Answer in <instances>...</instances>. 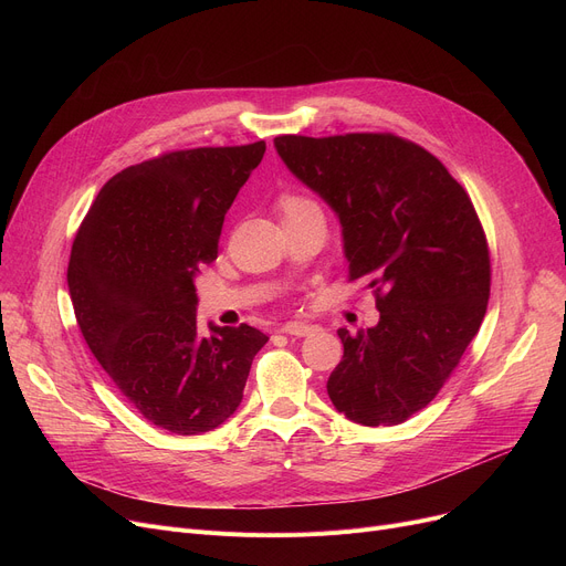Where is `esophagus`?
<instances>
[{
	"label": "esophagus",
	"mask_w": 566,
	"mask_h": 566,
	"mask_svg": "<svg viewBox=\"0 0 566 566\" xmlns=\"http://www.w3.org/2000/svg\"><path fill=\"white\" fill-rule=\"evenodd\" d=\"M284 335H291V337H307L312 333L318 331V325H312V323H303V321H291V323H284L280 328Z\"/></svg>",
	"instance_id": "obj_1"
}]
</instances>
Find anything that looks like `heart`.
I'll use <instances>...</instances> for the list:
<instances>
[{"mask_svg": "<svg viewBox=\"0 0 566 566\" xmlns=\"http://www.w3.org/2000/svg\"><path fill=\"white\" fill-rule=\"evenodd\" d=\"M316 203L307 197H301V195H286L282 197V211L284 213H291V211H301V208H314Z\"/></svg>", "mask_w": 566, "mask_h": 566, "instance_id": "1", "label": "heart"}]
</instances>
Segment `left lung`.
Instances as JSON below:
<instances>
[{
	"label": "left lung",
	"instance_id": "obj_1",
	"mask_svg": "<svg viewBox=\"0 0 566 566\" xmlns=\"http://www.w3.org/2000/svg\"><path fill=\"white\" fill-rule=\"evenodd\" d=\"M289 171L339 218L348 277H365L374 328H339L328 378L339 412L406 422L440 392L486 314L491 259L468 192L422 146L392 133L275 137Z\"/></svg>",
	"mask_w": 566,
	"mask_h": 566
}]
</instances>
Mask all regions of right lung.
Returning <instances> with one entry per match:
<instances>
[{
    "label": "right lung",
    "instance_id": "obj_1",
    "mask_svg": "<svg viewBox=\"0 0 566 566\" xmlns=\"http://www.w3.org/2000/svg\"><path fill=\"white\" fill-rule=\"evenodd\" d=\"M265 142L171 151L112 176L77 229L69 293L84 342L130 406L178 436L241 406L268 337L243 323L197 331L195 280Z\"/></svg>",
    "mask_w": 566,
    "mask_h": 566
}]
</instances>
